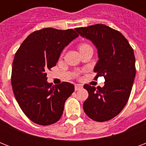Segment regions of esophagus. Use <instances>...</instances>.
Returning <instances> with one entry per match:
<instances>
[{"label": "esophagus", "instance_id": "esophagus-1", "mask_svg": "<svg viewBox=\"0 0 146 146\" xmlns=\"http://www.w3.org/2000/svg\"><path fill=\"white\" fill-rule=\"evenodd\" d=\"M82 86H81V85L80 84H77V85H76L75 86V91H78V90H80V89H82Z\"/></svg>", "mask_w": 146, "mask_h": 146}]
</instances>
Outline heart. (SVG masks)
Listing matches in <instances>:
<instances>
[{"label":"heart","mask_w":146,"mask_h":146,"mask_svg":"<svg viewBox=\"0 0 146 146\" xmlns=\"http://www.w3.org/2000/svg\"><path fill=\"white\" fill-rule=\"evenodd\" d=\"M87 46H88V45H87V44H81V45H80V49L82 48H85V47H87Z\"/></svg>","instance_id":"b5f03b06"}]
</instances>
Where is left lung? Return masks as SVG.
I'll list each match as a JSON object with an SVG mask.
<instances>
[{"label": "left lung", "instance_id": "obj_1", "mask_svg": "<svg viewBox=\"0 0 146 146\" xmlns=\"http://www.w3.org/2000/svg\"><path fill=\"white\" fill-rule=\"evenodd\" d=\"M75 30L96 46L99 60L94 68L95 79L105 80L103 87L84 85L89 97L83 110L95 121L111 120L122 111L131 92L136 76L133 49L120 32L104 24Z\"/></svg>", "mask_w": 146, "mask_h": 146}]
</instances>
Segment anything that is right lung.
I'll use <instances>...</instances> for the list:
<instances>
[{"mask_svg":"<svg viewBox=\"0 0 146 146\" xmlns=\"http://www.w3.org/2000/svg\"><path fill=\"white\" fill-rule=\"evenodd\" d=\"M79 36L73 29H42L29 35L13 62V91L20 108L37 124L47 126L61 117L66 100L74 91L70 82L53 86L47 70L54 66L62 50Z\"/></svg>","mask_w":146,"mask_h":146,"instance_id":"right-lung-1","label":"right lung"}]
</instances>
